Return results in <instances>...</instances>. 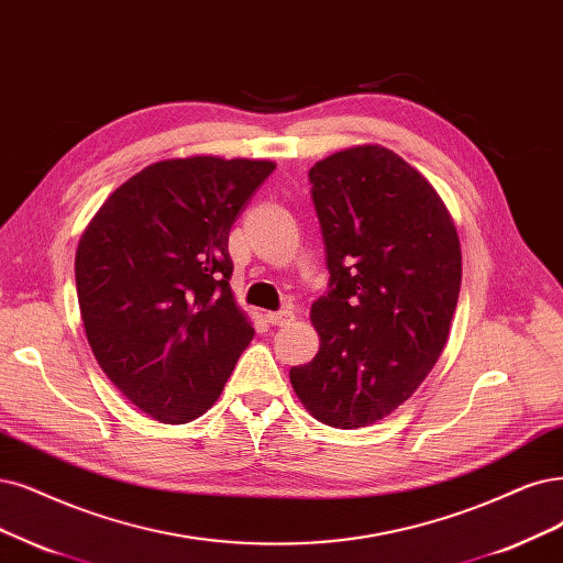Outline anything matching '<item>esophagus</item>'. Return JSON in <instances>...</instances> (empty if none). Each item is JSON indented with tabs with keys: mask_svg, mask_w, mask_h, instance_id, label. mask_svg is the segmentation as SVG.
Listing matches in <instances>:
<instances>
[{
	"mask_svg": "<svg viewBox=\"0 0 563 563\" xmlns=\"http://www.w3.org/2000/svg\"><path fill=\"white\" fill-rule=\"evenodd\" d=\"M295 320V313L292 310H278V313H266V322L271 327H285Z\"/></svg>",
	"mask_w": 563,
	"mask_h": 563,
	"instance_id": "34e87169",
	"label": "esophagus"
}]
</instances>
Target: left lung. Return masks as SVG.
I'll return each mask as SVG.
<instances>
[{"label": "left lung", "mask_w": 563, "mask_h": 563, "mask_svg": "<svg viewBox=\"0 0 563 563\" xmlns=\"http://www.w3.org/2000/svg\"><path fill=\"white\" fill-rule=\"evenodd\" d=\"M308 178L331 292L310 306L318 355L289 380L316 420L360 429L406 404L443 355L460 236L433 185L385 145L331 153Z\"/></svg>", "instance_id": "8db88e82"}]
</instances>
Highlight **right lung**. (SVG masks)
Wrapping results in <instances>:
<instances>
[{"mask_svg":"<svg viewBox=\"0 0 563 563\" xmlns=\"http://www.w3.org/2000/svg\"><path fill=\"white\" fill-rule=\"evenodd\" d=\"M276 169L271 159L172 157L101 203L76 247V292L92 355L164 424L211 408L253 341L229 278V229Z\"/></svg>","mask_w":563,"mask_h":563,"instance_id":"obj_1","label":"right lung"}]
</instances>
